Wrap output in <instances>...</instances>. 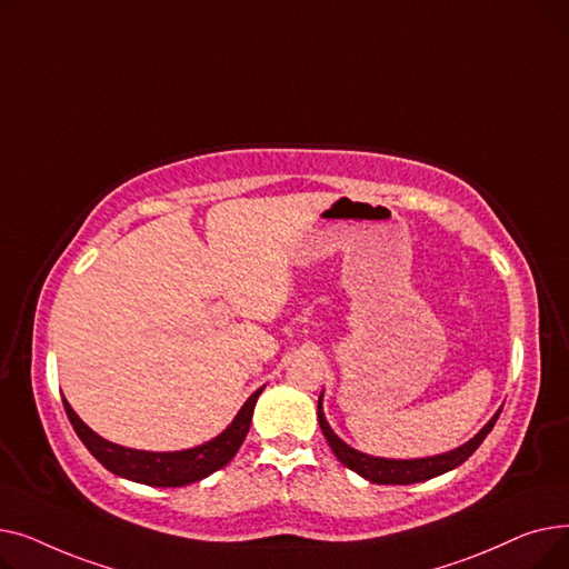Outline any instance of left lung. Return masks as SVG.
<instances>
[{"instance_id": "8db88e82", "label": "left lung", "mask_w": 569, "mask_h": 569, "mask_svg": "<svg viewBox=\"0 0 569 569\" xmlns=\"http://www.w3.org/2000/svg\"><path fill=\"white\" fill-rule=\"evenodd\" d=\"M502 408H498V412L491 417V420L477 431L468 442H463L457 450L442 452V455H433V457H425V459H385V457H371L365 455L360 450H355L348 442H343L332 427L327 425L325 412H322V395L318 399V422L322 429V436L330 442L332 452L337 455V459L355 470L357 475H362L365 480L373 482V485H415V482H427L431 477H438L447 470H455L457 466H461L477 447L482 445V440L489 436V431L493 429L498 415Z\"/></svg>"}]
</instances>
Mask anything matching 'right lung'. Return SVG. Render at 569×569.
<instances>
[{
  "label": "right lung",
  "instance_id": "obj_1",
  "mask_svg": "<svg viewBox=\"0 0 569 569\" xmlns=\"http://www.w3.org/2000/svg\"><path fill=\"white\" fill-rule=\"evenodd\" d=\"M260 392L262 387L247 399V403L234 415V420L217 438L179 452H144V450H131V447L110 442L89 429L76 415V410L69 406L67 399H64V410L82 445L110 472L147 487H187L191 482L204 480L207 475L217 472L237 455L239 445L244 442L249 433L253 408Z\"/></svg>",
  "mask_w": 569,
  "mask_h": 569
}]
</instances>
